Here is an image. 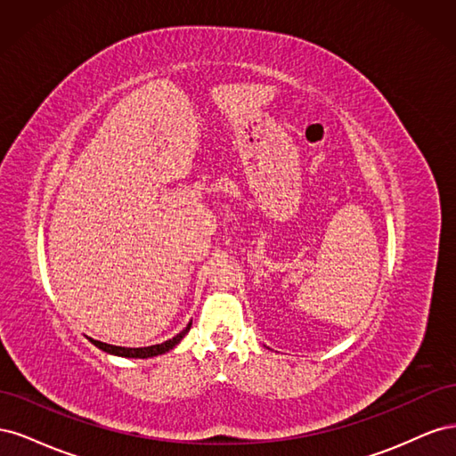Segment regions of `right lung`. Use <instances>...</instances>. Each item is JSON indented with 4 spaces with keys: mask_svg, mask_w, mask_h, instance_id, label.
I'll return each instance as SVG.
<instances>
[{
    "mask_svg": "<svg viewBox=\"0 0 456 456\" xmlns=\"http://www.w3.org/2000/svg\"><path fill=\"white\" fill-rule=\"evenodd\" d=\"M191 327V323H188L186 329H183L181 333H178L176 337L165 340L161 344H154V346H144V348H123V346H114V344H106V342H101V340H93L89 338L94 346H99L101 350L108 352V354H114V355H121V357H154V355H159V354H165L173 350L178 342H181L184 338V335L188 333Z\"/></svg>",
    "mask_w": 456,
    "mask_h": 456,
    "instance_id": "add662e5",
    "label": "right lung"
}]
</instances>
